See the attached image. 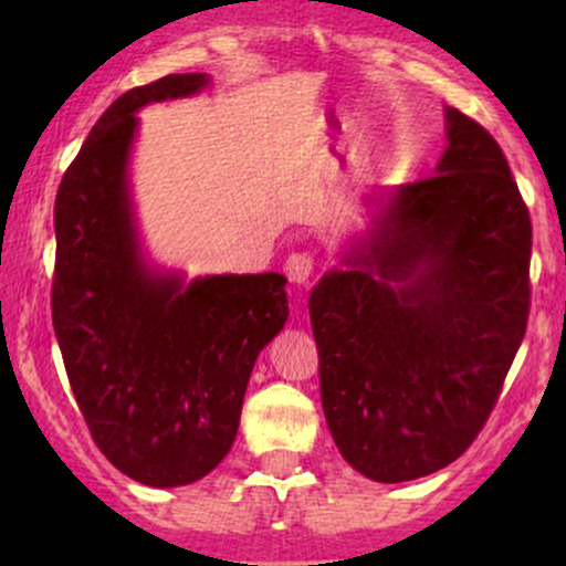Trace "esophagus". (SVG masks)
Listing matches in <instances>:
<instances>
[{"instance_id":"1","label":"esophagus","mask_w":566,"mask_h":566,"mask_svg":"<svg viewBox=\"0 0 566 566\" xmlns=\"http://www.w3.org/2000/svg\"><path fill=\"white\" fill-rule=\"evenodd\" d=\"M314 255L311 252H292L287 258V263H284V274L292 284H305L311 276H314Z\"/></svg>"}]
</instances>
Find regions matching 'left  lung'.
<instances>
[{"label": "left lung", "instance_id": "obj_1", "mask_svg": "<svg viewBox=\"0 0 566 566\" xmlns=\"http://www.w3.org/2000/svg\"><path fill=\"white\" fill-rule=\"evenodd\" d=\"M447 140L433 175L382 205L308 301L329 433L386 484L469 450L527 329V205L479 122L447 108Z\"/></svg>", "mask_w": 566, "mask_h": 566}]
</instances>
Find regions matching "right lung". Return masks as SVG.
<instances>
[{"mask_svg": "<svg viewBox=\"0 0 566 566\" xmlns=\"http://www.w3.org/2000/svg\"><path fill=\"white\" fill-rule=\"evenodd\" d=\"M207 74L127 90L97 119L55 197L53 327L97 450L148 486L207 476L231 450L258 354L287 322L282 274L184 284L143 263L127 159L140 106Z\"/></svg>", "mask_w": 566, "mask_h": 566, "instance_id": "add662e5", "label": "right lung"}]
</instances>
